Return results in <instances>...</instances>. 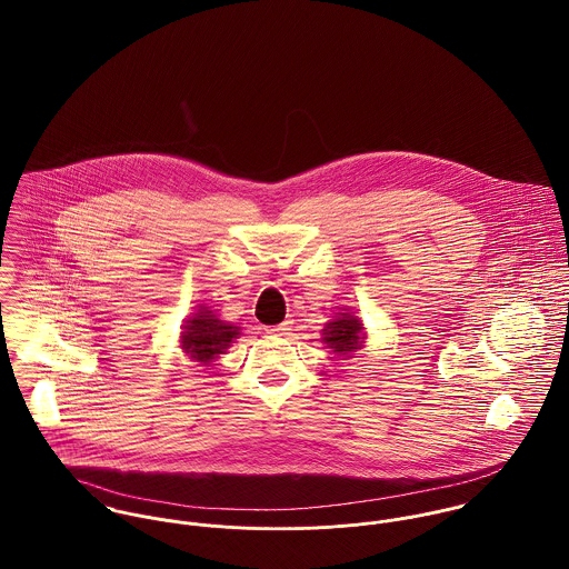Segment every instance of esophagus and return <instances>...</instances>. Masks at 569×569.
I'll return each mask as SVG.
<instances>
[{"mask_svg":"<svg viewBox=\"0 0 569 569\" xmlns=\"http://www.w3.org/2000/svg\"><path fill=\"white\" fill-rule=\"evenodd\" d=\"M271 335H289V330H291V322L287 320V322H282V325L271 326V328H267Z\"/></svg>","mask_w":569,"mask_h":569,"instance_id":"esophagus-1","label":"esophagus"}]
</instances>
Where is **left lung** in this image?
I'll use <instances>...</instances> for the list:
<instances>
[{"label":"left lung","mask_w":569,"mask_h":569,"mask_svg":"<svg viewBox=\"0 0 569 569\" xmlns=\"http://www.w3.org/2000/svg\"><path fill=\"white\" fill-rule=\"evenodd\" d=\"M361 339H363V325L350 313H339V320L326 325L325 341L335 352H341V355L355 352Z\"/></svg>","instance_id":"obj_1"}]
</instances>
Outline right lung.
I'll use <instances>...</instances> for the list:
<instances>
[{
  "instance_id": "1",
  "label": "right lung",
  "mask_w": 569,
  "mask_h": 569,
  "mask_svg": "<svg viewBox=\"0 0 569 569\" xmlns=\"http://www.w3.org/2000/svg\"><path fill=\"white\" fill-rule=\"evenodd\" d=\"M237 335H241L237 326L221 322L208 307H203L183 326L181 346L194 361L210 363L232 343Z\"/></svg>"
}]
</instances>
